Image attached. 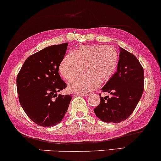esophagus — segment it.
<instances>
[{"mask_svg": "<svg viewBox=\"0 0 161 161\" xmlns=\"http://www.w3.org/2000/svg\"><path fill=\"white\" fill-rule=\"evenodd\" d=\"M76 94H78V95H81V96H87L88 94H86V93H80V92H77Z\"/></svg>", "mask_w": 161, "mask_h": 161, "instance_id": "obj_1", "label": "esophagus"}]
</instances>
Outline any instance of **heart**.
Returning a JSON list of instances; mask_svg holds the SVG:
<instances>
[{"label":"heart","mask_w":161,"mask_h":161,"mask_svg":"<svg viewBox=\"0 0 161 161\" xmlns=\"http://www.w3.org/2000/svg\"><path fill=\"white\" fill-rule=\"evenodd\" d=\"M119 62L116 49L106 45L82 46L75 52L64 57L59 65V71L67 80L87 74L69 83V89L80 92H89L100 83L107 82L116 71Z\"/></svg>","instance_id":"heart-1"}]
</instances>
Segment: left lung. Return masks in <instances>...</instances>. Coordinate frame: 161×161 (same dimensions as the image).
Returning <instances> with one entry per match:
<instances>
[{"label":"left lung","mask_w":161,"mask_h":161,"mask_svg":"<svg viewBox=\"0 0 161 161\" xmlns=\"http://www.w3.org/2000/svg\"><path fill=\"white\" fill-rule=\"evenodd\" d=\"M144 86L142 64L133 53L120 47L117 71L102 88L111 97L100 96V103L94 109L97 117L105 122L119 123L127 119L135 110Z\"/></svg>","instance_id":"obj_1"}]
</instances>
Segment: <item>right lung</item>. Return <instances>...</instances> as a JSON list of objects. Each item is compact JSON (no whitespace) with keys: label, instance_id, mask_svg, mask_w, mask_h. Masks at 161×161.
I'll list each match as a JSON object with an SVG mask.
<instances>
[{"label":"right lung","instance_id":"obj_1","mask_svg":"<svg viewBox=\"0 0 161 161\" xmlns=\"http://www.w3.org/2000/svg\"><path fill=\"white\" fill-rule=\"evenodd\" d=\"M68 43L51 45L26 59L17 77V89L27 116L42 127L54 126L62 120L72 97L57 94L67 84L58 73Z\"/></svg>","mask_w":161,"mask_h":161}]
</instances>
